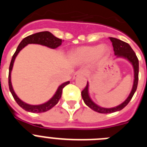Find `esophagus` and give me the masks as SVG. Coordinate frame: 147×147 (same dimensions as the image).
I'll return each instance as SVG.
<instances>
[{
	"mask_svg": "<svg viewBox=\"0 0 147 147\" xmlns=\"http://www.w3.org/2000/svg\"><path fill=\"white\" fill-rule=\"evenodd\" d=\"M85 71H83V70H79V71H76V73H75L74 76V78H76L77 76H82V75H85Z\"/></svg>",
	"mask_w": 147,
	"mask_h": 147,
	"instance_id": "obj_1",
	"label": "esophagus"
}]
</instances>
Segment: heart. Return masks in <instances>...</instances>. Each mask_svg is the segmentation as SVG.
<instances>
[{
  "label": "heart",
  "mask_w": 147,
  "mask_h": 147,
  "mask_svg": "<svg viewBox=\"0 0 147 147\" xmlns=\"http://www.w3.org/2000/svg\"><path fill=\"white\" fill-rule=\"evenodd\" d=\"M109 53V49L105 45L94 46H83L72 52V57L78 62H88L91 59H100Z\"/></svg>",
  "instance_id": "1"
}]
</instances>
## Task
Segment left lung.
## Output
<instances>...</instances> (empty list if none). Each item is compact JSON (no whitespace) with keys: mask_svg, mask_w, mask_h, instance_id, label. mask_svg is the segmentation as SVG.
<instances>
[{"mask_svg":"<svg viewBox=\"0 0 147 147\" xmlns=\"http://www.w3.org/2000/svg\"><path fill=\"white\" fill-rule=\"evenodd\" d=\"M110 40L112 42L115 55L117 56V57H122L127 59L132 64L133 69H134V82H133L132 90H131L129 96L127 97V99L121 105H118L116 107H111V108H105V107H100L92 101L89 96V93H88L89 85H88V82H87L86 87L82 91V97L83 98V101L85 103V105L88 106L90 108L96 111V112L100 113H111L119 111L124 107H125L128 105V103L130 102L135 92L136 91L138 87V82L139 64H138V59L137 56H136V53L134 52V51L132 50L129 44L122 41V40L114 38V37H110Z\"/></svg>","mask_w":147,"mask_h":147,"instance_id":"obj_1","label":"left lung"}]
</instances>
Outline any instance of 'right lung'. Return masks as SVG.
<instances>
[{"mask_svg":"<svg viewBox=\"0 0 147 147\" xmlns=\"http://www.w3.org/2000/svg\"><path fill=\"white\" fill-rule=\"evenodd\" d=\"M62 40L61 39L56 37L51 32H38V33L34 34L29 35L28 37H25L18 46V49H17L16 51H15L14 55H13L11 62H10L9 71V90L11 92V95H12L13 98H15V100L16 101L17 103L18 104V105L20 107H21L23 110H26L28 112L37 113L46 112V111L49 110L58 103L59 100L60 99L61 96H62V89L66 85H68L70 82H66L62 83V85H59V88L57 90V91H56L55 94L53 96L52 98H51L50 100H49L47 102H45V103L39 105H32L25 103V102H23L22 100H20V98H18L16 93H15L14 90H13L11 82V70H12L14 62H15V59L17 56H18V53L20 52V51L25 47V46H26L28 44H40V45L47 46V47L50 48V49H54L59 47V45L62 44Z\"/></svg>","mask_w":147,"mask_h":147,"instance_id":"add662e5","label":"right lung"}]
</instances>
